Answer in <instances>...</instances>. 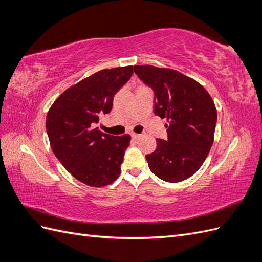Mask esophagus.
<instances>
[{"mask_svg": "<svg viewBox=\"0 0 262 262\" xmlns=\"http://www.w3.org/2000/svg\"><path fill=\"white\" fill-rule=\"evenodd\" d=\"M131 137H132V139H133V140H138V139L141 137V134H138V133H132V134H131Z\"/></svg>", "mask_w": 262, "mask_h": 262, "instance_id": "1", "label": "esophagus"}]
</instances>
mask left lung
I'll use <instances>...</instances> for the list:
<instances>
[{"mask_svg":"<svg viewBox=\"0 0 262 262\" xmlns=\"http://www.w3.org/2000/svg\"><path fill=\"white\" fill-rule=\"evenodd\" d=\"M134 72L154 90V114L167 120V141L157 139L155 152L146 155L150 171L167 182L191 177L214 141L217 113L212 97L201 84L176 70L136 66Z\"/></svg>","mask_w":262,"mask_h":262,"instance_id":"8db88e82","label":"left lung"}]
</instances>
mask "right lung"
<instances>
[{
	"mask_svg": "<svg viewBox=\"0 0 262 262\" xmlns=\"http://www.w3.org/2000/svg\"><path fill=\"white\" fill-rule=\"evenodd\" d=\"M133 67L101 70L69 87L54 100L46 128L54 155L74 178L91 187L108 186L119 177L131 137L97 129L109 114L116 93L129 81Z\"/></svg>",
	"mask_w": 262,
	"mask_h": 262,
	"instance_id": "1",
	"label": "right lung"
}]
</instances>
